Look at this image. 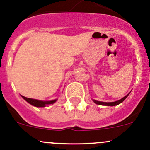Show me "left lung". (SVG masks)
<instances>
[{"label": "left lung", "instance_id": "1", "mask_svg": "<svg viewBox=\"0 0 150 150\" xmlns=\"http://www.w3.org/2000/svg\"><path fill=\"white\" fill-rule=\"evenodd\" d=\"M129 93L128 94H127L126 96H124L123 98H122L121 99H120V100L118 101H116V102H99V101H96V100H94V99H93V102H94L95 104H99V105H105V106H115V105H117V104L122 103V102H123L124 100H125V99L127 98V96L129 95Z\"/></svg>", "mask_w": 150, "mask_h": 150}]
</instances>
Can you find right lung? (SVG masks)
Returning <instances> with one entry per match:
<instances>
[{"label":"right lung","instance_id":"obj_1","mask_svg":"<svg viewBox=\"0 0 150 150\" xmlns=\"http://www.w3.org/2000/svg\"><path fill=\"white\" fill-rule=\"evenodd\" d=\"M22 97L23 98L25 101H27L29 104H32L33 106H35V107H46V105H48V104H52L55 103L56 101H57V99L52 101H40L37 100V99H30V98H27L24 96H22Z\"/></svg>","mask_w":150,"mask_h":150}]
</instances>
